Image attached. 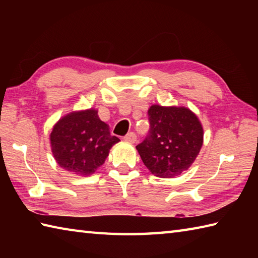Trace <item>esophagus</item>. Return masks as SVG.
Here are the masks:
<instances>
[{
	"label": "esophagus",
	"instance_id": "34e87169",
	"mask_svg": "<svg viewBox=\"0 0 258 258\" xmlns=\"http://www.w3.org/2000/svg\"><path fill=\"white\" fill-rule=\"evenodd\" d=\"M124 141L127 142V143H131V144L135 143V142H136V134L133 133V132L126 134V135L124 136Z\"/></svg>",
	"mask_w": 258,
	"mask_h": 258
}]
</instances>
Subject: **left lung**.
Segmentation results:
<instances>
[{"label":"left lung","mask_w":258,"mask_h":258,"mask_svg":"<svg viewBox=\"0 0 258 258\" xmlns=\"http://www.w3.org/2000/svg\"><path fill=\"white\" fill-rule=\"evenodd\" d=\"M150 134L136 146L144 165L158 177H174L187 171L204 141L197 115L185 106L149 108Z\"/></svg>","instance_id":"8db88e82"}]
</instances>
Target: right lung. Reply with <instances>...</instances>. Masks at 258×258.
<instances>
[{
    "label": "right lung",
    "mask_w": 258,
    "mask_h": 258,
    "mask_svg": "<svg viewBox=\"0 0 258 258\" xmlns=\"http://www.w3.org/2000/svg\"><path fill=\"white\" fill-rule=\"evenodd\" d=\"M118 142L95 108L64 115L54 124L50 135L51 151L58 166L78 176L94 174Z\"/></svg>",
    "instance_id": "1"
}]
</instances>
